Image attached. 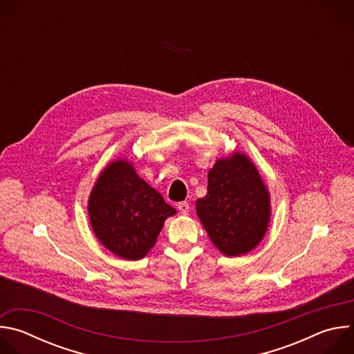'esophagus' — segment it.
Here are the masks:
<instances>
[{
	"label": "esophagus",
	"instance_id": "1",
	"mask_svg": "<svg viewBox=\"0 0 354 354\" xmlns=\"http://www.w3.org/2000/svg\"><path fill=\"white\" fill-rule=\"evenodd\" d=\"M178 210L180 212V214L187 216V214H189V210H190V206H189L187 201H182V203H179V205H178Z\"/></svg>",
	"mask_w": 354,
	"mask_h": 354
}]
</instances>
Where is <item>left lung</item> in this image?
Returning <instances> with one entry per match:
<instances>
[{
    "label": "left lung",
    "instance_id": "8db88e82",
    "mask_svg": "<svg viewBox=\"0 0 354 354\" xmlns=\"http://www.w3.org/2000/svg\"><path fill=\"white\" fill-rule=\"evenodd\" d=\"M196 212L213 243L227 257L254 249L270 218V198L259 172L243 154L218 160L209 172L207 194Z\"/></svg>",
    "mask_w": 354,
    "mask_h": 354
}]
</instances>
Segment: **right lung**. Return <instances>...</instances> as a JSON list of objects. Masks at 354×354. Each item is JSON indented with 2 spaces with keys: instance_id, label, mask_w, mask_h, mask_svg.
Masks as SVG:
<instances>
[{
  "instance_id": "obj_1",
  "label": "right lung",
  "mask_w": 354,
  "mask_h": 354,
  "mask_svg": "<svg viewBox=\"0 0 354 354\" xmlns=\"http://www.w3.org/2000/svg\"><path fill=\"white\" fill-rule=\"evenodd\" d=\"M96 238L119 258H144L164 221L176 213L124 160L112 162L96 180L88 203Z\"/></svg>"
}]
</instances>
